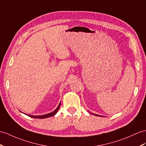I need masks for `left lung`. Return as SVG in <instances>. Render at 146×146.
Listing matches in <instances>:
<instances>
[{"instance_id":"1","label":"left lung","mask_w":146,"mask_h":146,"mask_svg":"<svg viewBox=\"0 0 146 146\" xmlns=\"http://www.w3.org/2000/svg\"><path fill=\"white\" fill-rule=\"evenodd\" d=\"M92 115H95V116H99V117L100 116V117H102V116L99 115H97V114H94V113H92ZM102 117H103V116H102Z\"/></svg>"}]
</instances>
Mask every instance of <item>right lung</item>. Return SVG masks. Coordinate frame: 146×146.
Returning <instances> with one entry per match:
<instances>
[{
	"instance_id": "add662e5",
	"label": "right lung",
	"mask_w": 146,
	"mask_h": 146,
	"mask_svg": "<svg viewBox=\"0 0 146 146\" xmlns=\"http://www.w3.org/2000/svg\"><path fill=\"white\" fill-rule=\"evenodd\" d=\"M60 104H61V102H60L58 106L57 107V109H56L54 111L51 112V113H47V114H46V115H37V116H36V115H28V114H26V113H24L25 115H27L28 116H29V117H30L31 118H39V119H42V118H48V117H52V116H54L56 113H57V111L59 109L60 107Z\"/></svg>"
}]
</instances>
